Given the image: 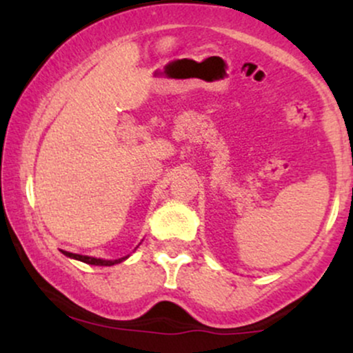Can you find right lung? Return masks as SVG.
<instances>
[{
	"label": "right lung",
	"instance_id": "obj_1",
	"mask_svg": "<svg viewBox=\"0 0 353 353\" xmlns=\"http://www.w3.org/2000/svg\"><path fill=\"white\" fill-rule=\"evenodd\" d=\"M63 254L68 255V257H71V259H76V261L84 262V264H89V265H114V264H119V262H123L125 259V257H123V259H117V261H103V259H94V257H88V255L66 252V250H63Z\"/></svg>",
	"mask_w": 353,
	"mask_h": 353
}]
</instances>
